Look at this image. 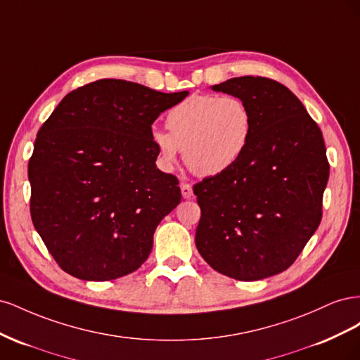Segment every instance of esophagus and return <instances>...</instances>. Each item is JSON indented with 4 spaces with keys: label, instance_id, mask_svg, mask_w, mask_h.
<instances>
[{
    "label": "esophagus",
    "instance_id": "34e87169",
    "mask_svg": "<svg viewBox=\"0 0 360 360\" xmlns=\"http://www.w3.org/2000/svg\"><path fill=\"white\" fill-rule=\"evenodd\" d=\"M180 189H181V197L184 200H191L193 197V191H192V186L188 183H181L180 184Z\"/></svg>",
    "mask_w": 360,
    "mask_h": 360
}]
</instances>
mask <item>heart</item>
<instances>
[{"instance_id": "heart-1", "label": "heart", "mask_w": 360, "mask_h": 360, "mask_svg": "<svg viewBox=\"0 0 360 360\" xmlns=\"http://www.w3.org/2000/svg\"><path fill=\"white\" fill-rule=\"evenodd\" d=\"M167 126L151 132L159 165L174 169L184 150V162L197 176L216 177L240 160L254 122L240 97L197 94L171 108Z\"/></svg>"}]
</instances>
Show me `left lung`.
I'll use <instances>...</instances> for the list:
<instances>
[{"mask_svg": "<svg viewBox=\"0 0 360 360\" xmlns=\"http://www.w3.org/2000/svg\"><path fill=\"white\" fill-rule=\"evenodd\" d=\"M249 106L252 135L236 165L193 186L201 209L195 234L212 269L237 281L287 270L321 221L329 180L324 139L285 85L240 76L210 86Z\"/></svg>", "mask_w": 360, "mask_h": 360, "instance_id": "obj_1", "label": "left lung"}]
</instances>
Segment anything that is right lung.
Listing matches in <instances>:
<instances>
[{
    "instance_id": "1",
    "label": "right lung",
    "mask_w": 360,
    "mask_h": 360,
    "mask_svg": "<svg viewBox=\"0 0 360 360\" xmlns=\"http://www.w3.org/2000/svg\"><path fill=\"white\" fill-rule=\"evenodd\" d=\"M188 94L101 79L70 91L40 127L31 219L69 275L111 281L148 258L159 222L181 200L179 180L156 167L151 124Z\"/></svg>"
}]
</instances>
